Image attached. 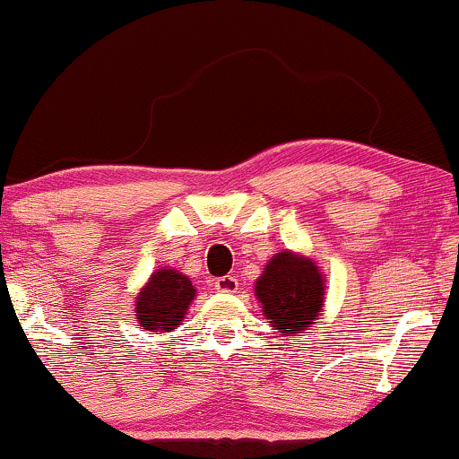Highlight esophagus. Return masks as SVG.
<instances>
[{"label": "esophagus", "instance_id": "esophagus-1", "mask_svg": "<svg viewBox=\"0 0 459 459\" xmlns=\"http://www.w3.org/2000/svg\"><path fill=\"white\" fill-rule=\"evenodd\" d=\"M214 290H217V292H223V294H231V292H236V290H238V279H234V277H219L217 281H214Z\"/></svg>", "mask_w": 459, "mask_h": 459}]
</instances>
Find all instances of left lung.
Returning a JSON list of instances; mask_svg holds the SVG:
<instances>
[{
	"label": "left lung",
	"mask_w": 459,
	"mask_h": 459,
	"mask_svg": "<svg viewBox=\"0 0 459 459\" xmlns=\"http://www.w3.org/2000/svg\"><path fill=\"white\" fill-rule=\"evenodd\" d=\"M255 299L277 333L309 331L325 305V277L314 260L281 251L273 255L255 281Z\"/></svg>",
	"instance_id": "8db88e82"
}]
</instances>
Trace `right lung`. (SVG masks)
Wrapping results in <instances>:
<instances>
[{"label": "right lung", "instance_id": "1", "mask_svg": "<svg viewBox=\"0 0 459 459\" xmlns=\"http://www.w3.org/2000/svg\"><path fill=\"white\" fill-rule=\"evenodd\" d=\"M193 299H195V288L191 279L174 268H163L152 273L150 281L137 294L133 316L143 331L160 335L182 325Z\"/></svg>", "mask_w": 459, "mask_h": 459}]
</instances>
